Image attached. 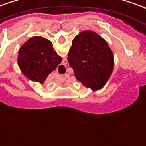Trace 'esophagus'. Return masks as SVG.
<instances>
[{"instance_id":"34e87169","label":"esophagus","mask_w":146,"mask_h":146,"mask_svg":"<svg viewBox=\"0 0 146 146\" xmlns=\"http://www.w3.org/2000/svg\"><path fill=\"white\" fill-rule=\"evenodd\" d=\"M64 62H66V64H67V60H66V59H64ZM69 76H70V75H69V74H66V75H65V76H62V78L65 80V79L69 78Z\"/></svg>"}]
</instances>
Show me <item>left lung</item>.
Returning a JSON list of instances; mask_svg holds the SVG:
<instances>
[{"instance_id": "left-lung-1", "label": "left lung", "mask_w": 146, "mask_h": 146, "mask_svg": "<svg viewBox=\"0 0 146 146\" xmlns=\"http://www.w3.org/2000/svg\"><path fill=\"white\" fill-rule=\"evenodd\" d=\"M67 60L76 78L94 90L106 84L114 69L111 49L103 38L92 31H84L73 38Z\"/></svg>"}]
</instances>
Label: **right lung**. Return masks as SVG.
Instances as JSON below:
<instances>
[{"label": "right lung", "instance_id": "1", "mask_svg": "<svg viewBox=\"0 0 146 146\" xmlns=\"http://www.w3.org/2000/svg\"><path fill=\"white\" fill-rule=\"evenodd\" d=\"M62 58L55 52L52 43L46 38L35 36L19 49L18 64L24 75L32 81L43 84Z\"/></svg>", "mask_w": 146, "mask_h": 146}]
</instances>
